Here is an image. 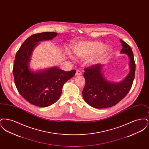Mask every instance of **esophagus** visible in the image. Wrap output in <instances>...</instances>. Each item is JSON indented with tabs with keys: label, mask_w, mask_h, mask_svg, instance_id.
Masks as SVG:
<instances>
[{
	"label": "esophagus",
	"mask_w": 149,
	"mask_h": 149,
	"mask_svg": "<svg viewBox=\"0 0 149 149\" xmlns=\"http://www.w3.org/2000/svg\"><path fill=\"white\" fill-rule=\"evenodd\" d=\"M81 74H82V72L80 71V70H77V72H76V74H75L76 75H80Z\"/></svg>",
	"instance_id": "34e87169"
}]
</instances>
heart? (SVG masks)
Returning a JSON list of instances; mask_svg holds the SVG:
<instances>
[{
  "instance_id": "heart-1",
  "label": "heart",
  "mask_w": 149,
  "mask_h": 149,
  "mask_svg": "<svg viewBox=\"0 0 149 149\" xmlns=\"http://www.w3.org/2000/svg\"><path fill=\"white\" fill-rule=\"evenodd\" d=\"M73 52L80 58H86L91 57L88 63L91 65L100 63L110 53L111 49L108 46H103V43L97 41H81L72 46ZM70 57L74 58L70 53H68Z\"/></svg>"
}]
</instances>
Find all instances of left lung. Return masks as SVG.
Segmentation results:
<instances>
[{"label":"left lung","mask_w":149,"mask_h":149,"mask_svg":"<svg viewBox=\"0 0 149 149\" xmlns=\"http://www.w3.org/2000/svg\"><path fill=\"white\" fill-rule=\"evenodd\" d=\"M121 54H126L130 60V71L127 77L118 83L111 82L104 77L103 65L97 64L84 69L85 85L83 97L85 102L95 108L113 106L123 99L130 91L135 78V65L132 50L127 43L120 40Z\"/></svg>","instance_id":"obj_1"}]
</instances>
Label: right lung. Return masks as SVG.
Segmentation results:
<instances>
[{"label": "right lung", "instance_id": "1", "mask_svg": "<svg viewBox=\"0 0 149 149\" xmlns=\"http://www.w3.org/2000/svg\"><path fill=\"white\" fill-rule=\"evenodd\" d=\"M56 32H42L31 36L16 53L13 72L14 83L22 96L29 103L41 107L55 103L61 96L65 83L72 78L75 70L65 71L56 66L34 71L29 68L32 53L39 42L51 40Z\"/></svg>", "mask_w": 149, "mask_h": 149}]
</instances>
